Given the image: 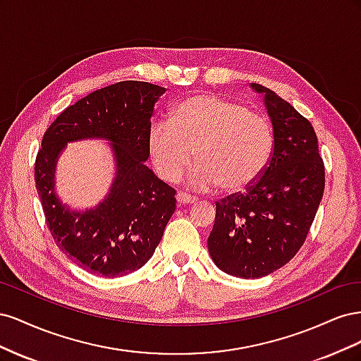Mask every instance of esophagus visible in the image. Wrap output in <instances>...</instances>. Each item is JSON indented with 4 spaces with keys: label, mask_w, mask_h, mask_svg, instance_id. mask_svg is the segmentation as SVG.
<instances>
[{
    "label": "esophagus",
    "mask_w": 361,
    "mask_h": 361,
    "mask_svg": "<svg viewBox=\"0 0 361 361\" xmlns=\"http://www.w3.org/2000/svg\"><path fill=\"white\" fill-rule=\"evenodd\" d=\"M176 200L179 204H191L197 202V199L194 197V195H190L187 192H178L176 194Z\"/></svg>",
    "instance_id": "1"
}]
</instances>
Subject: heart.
<instances>
[{
  "instance_id": "obj_1",
  "label": "heart",
  "mask_w": 361,
  "mask_h": 361,
  "mask_svg": "<svg viewBox=\"0 0 361 361\" xmlns=\"http://www.w3.org/2000/svg\"><path fill=\"white\" fill-rule=\"evenodd\" d=\"M268 120L241 104L216 94H195L180 102L171 122L149 129L147 149L158 176L176 182L194 159L188 176L194 190L221 187L227 192L250 188L264 173L272 152Z\"/></svg>"
}]
</instances>
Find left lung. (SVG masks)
I'll return each mask as SVG.
<instances>
[{
  "label": "left lung",
  "instance_id": "left-lung-1",
  "mask_svg": "<svg viewBox=\"0 0 361 361\" xmlns=\"http://www.w3.org/2000/svg\"><path fill=\"white\" fill-rule=\"evenodd\" d=\"M250 85L264 94L274 149L264 173L245 194L216 202L215 223L207 238L214 264L239 279L265 277L297 255L325 187L312 123L277 93L260 84Z\"/></svg>",
  "mask_w": 361,
  "mask_h": 361
}]
</instances>
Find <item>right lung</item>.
I'll return each instance as SVG.
<instances>
[{"label": "right lung", "mask_w": 361, "mask_h": 361, "mask_svg": "<svg viewBox=\"0 0 361 361\" xmlns=\"http://www.w3.org/2000/svg\"><path fill=\"white\" fill-rule=\"evenodd\" d=\"M164 92L143 81L104 87L68 106L43 135L35 179L47 224L63 253L90 274L111 279L140 269L176 209V191L145 166L150 117ZM92 137L112 143L115 180L102 202L75 212L55 192L56 161L68 142Z\"/></svg>", "instance_id": "1"}]
</instances>
